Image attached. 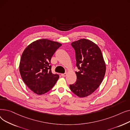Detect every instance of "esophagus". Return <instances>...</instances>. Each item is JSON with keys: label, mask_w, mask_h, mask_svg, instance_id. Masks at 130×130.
I'll return each instance as SVG.
<instances>
[{"label": "esophagus", "mask_w": 130, "mask_h": 130, "mask_svg": "<svg viewBox=\"0 0 130 130\" xmlns=\"http://www.w3.org/2000/svg\"><path fill=\"white\" fill-rule=\"evenodd\" d=\"M61 75L63 77H65L67 75V73H64V74H61Z\"/></svg>", "instance_id": "esophagus-1"}]
</instances>
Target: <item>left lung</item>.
<instances>
[{"label": "left lung", "instance_id": "left-lung-1", "mask_svg": "<svg viewBox=\"0 0 130 130\" xmlns=\"http://www.w3.org/2000/svg\"><path fill=\"white\" fill-rule=\"evenodd\" d=\"M75 51L77 80L70 85L71 91L80 98L86 97L99 87L106 72V65L99 46L91 40L80 39L72 43Z\"/></svg>", "mask_w": 130, "mask_h": 130}]
</instances>
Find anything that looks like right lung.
Masks as SVG:
<instances>
[{"instance_id":"1","label":"right lung","mask_w":130,"mask_h":130,"mask_svg":"<svg viewBox=\"0 0 130 130\" xmlns=\"http://www.w3.org/2000/svg\"><path fill=\"white\" fill-rule=\"evenodd\" d=\"M60 43L47 39L35 41L24 51L19 64L20 75L29 89L38 95L51 90L59 78L51 71V60Z\"/></svg>"}]
</instances>
